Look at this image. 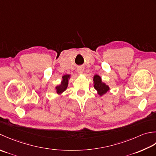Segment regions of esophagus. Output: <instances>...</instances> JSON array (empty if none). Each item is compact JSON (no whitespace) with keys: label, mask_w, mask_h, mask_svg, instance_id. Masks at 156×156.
Wrapping results in <instances>:
<instances>
[{"label":"esophagus","mask_w":156,"mask_h":156,"mask_svg":"<svg viewBox=\"0 0 156 156\" xmlns=\"http://www.w3.org/2000/svg\"><path fill=\"white\" fill-rule=\"evenodd\" d=\"M83 71H84V69L83 68L82 66H79V67H78V69H77V72L79 74H82Z\"/></svg>","instance_id":"esophagus-1"}]
</instances>
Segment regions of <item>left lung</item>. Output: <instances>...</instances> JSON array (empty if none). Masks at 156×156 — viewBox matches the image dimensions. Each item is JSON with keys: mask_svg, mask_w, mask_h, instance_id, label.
<instances>
[{"mask_svg": "<svg viewBox=\"0 0 156 156\" xmlns=\"http://www.w3.org/2000/svg\"><path fill=\"white\" fill-rule=\"evenodd\" d=\"M94 87L98 91V94L100 96H103L104 94H106L110 90V87L105 83H103L101 81L100 76L98 75H95L94 76Z\"/></svg>", "mask_w": 156, "mask_h": 156, "instance_id": "8db88e82", "label": "left lung"}]
</instances>
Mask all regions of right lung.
<instances>
[{
	"mask_svg": "<svg viewBox=\"0 0 156 156\" xmlns=\"http://www.w3.org/2000/svg\"><path fill=\"white\" fill-rule=\"evenodd\" d=\"M71 75H65L62 76V80L61 81V83H60L58 86L56 87V93L58 94H61L63 93L68 87V83H69V79H70Z\"/></svg>",
	"mask_w": 156,
	"mask_h": 156,
	"instance_id": "obj_1",
	"label": "right lung"
}]
</instances>
